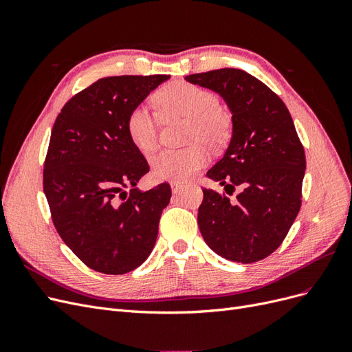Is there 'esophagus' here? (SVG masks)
<instances>
[{"label":"esophagus","mask_w":352,"mask_h":352,"mask_svg":"<svg viewBox=\"0 0 352 352\" xmlns=\"http://www.w3.org/2000/svg\"><path fill=\"white\" fill-rule=\"evenodd\" d=\"M170 186H172V192H173V194H179L180 189L184 188L182 184H177V182H172V184H170Z\"/></svg>","instance_id":"obj_1"}]
</instances>
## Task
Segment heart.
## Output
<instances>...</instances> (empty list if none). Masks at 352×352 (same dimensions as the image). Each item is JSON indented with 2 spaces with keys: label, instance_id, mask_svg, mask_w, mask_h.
I'll return each instance as SVG.
<instances>
[{
  "label": "heart",
  "instance_id": "1",
  "mask_svg": "<svg viewBox=\"0 0 352 352\" xmlns=\"http://www.w3.org/2000/svg\"><path fill=\"white\" fill-rule=\"evenodd\" d=\"M155 104L164 120H188V142L204 144L212 150L229 142L232 116L208 89L185 82L170 83L155 94ZM127 133L141 151H153L158 141L157 116L145 105H138L127 117ZM207 162L208 154L198 144L185 150H163L153 158V172L158 179L185 182Z\"/></svg>",
  "mask_w": 352,
  "mask_h": 352
}]
</instances>
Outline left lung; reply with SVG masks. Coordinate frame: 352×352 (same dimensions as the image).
<instances>
[{
  "label": "left lung",
  "mask_w": 352,
  "mask_h": 352,
  "mask_svg": "<svg viewBox=\"0 0 352 352\" xmlns=\"http://www.w3.org/2000/svg\"><path fill=\"white\" fill-rule=\"evenodd\" d=\"M189 83L225 100L232 138L207 177L225 186L230 199L202 189L198 226L208 247L235 263H255L279 248L301 207L304 148L289 110L269 87L239 69L189 74Z\"/></svg>",
  "instance_id": "left-lung-1"
}]
</instances>
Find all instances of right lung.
I'll list each match as a JSON object with an SVG mask.
<instances>
[{
  "mask_svg": "<svg viewBox=\"0 0 352 352\" xmlns=\"http://www.w3.org/2000/svg\"><path fill=\"white\" fill-rule=\"evenodd\" d=\"M168 74L102 78L57 116L44 166V192L61 239L95 272L124 274L151 254L168 184L141 192L150 172L127 133L131 111ZM132 186L131 194L124 188Z\"/></svg>",
  "mask_w": 352,
  "mask_h": 352,
  "instance_id": "1",
  "label": "right lung"
}]
</instances>
